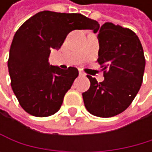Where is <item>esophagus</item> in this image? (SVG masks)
<instances>
[{"label": "esophagus", "mask_w": 152, "mask_h": 152, "mask_svg": "<svg viewBox=\"0 0 152 152\" xmlns=\"http://www.w3.org/2000/svg\"><path fill=\"white\" fill-rule=\"evenodd\" d=\"M79 75H80V77H85V73L82 71V70H79Z\"/></svg>", "instance_id": "1"}]
</instances>
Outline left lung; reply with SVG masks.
Masks as SVG:
<instances>
[{
	"instance_id": "left-lung-1",
	"label": "left lung",
	"mask_w": 152,
	"mask_h": 152,
	"mask_svg": "<svg viewBox=\"0 0 152 152\" xmlns=\"http://www.w3.org/2000/svg\"><path fill=\"white\" fill-rule=\"evenodd\" d=\"M97 39V63L101 66L104 81L98 83L87 75L90 87L82 96L90 114L110 118L126 110L138 94L145 69L144 52L135 33L112 23L100 27Z\"/></svg>"
}]
</instances>
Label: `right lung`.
I'll use <instances>...</instances> for the list:
<instances>
[{
    "label": "right lung",
    "instance_id": "1",
    "mask_svg": "<svg viewBox=\"0 0 152 152\" xmlns=\"http://www.w3.org/2000/svg\"><path fill=\"white\" fill-rule=\"evenodd\" d=\"M99 24L81 13L40 12L15 33L8 69L11 86L21 107L34 117H48L60 109L78 70L50 66L52 49H60L73 30L96 31Z\"/></svg>",
    "mask_w": 152,
    "mask_h": 152
}]
</instances>
